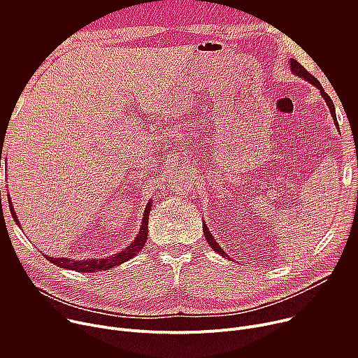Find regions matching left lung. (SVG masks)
<instances>
[{"mask_svg": "<svg viewBox=\"0 0 358 358\" xmlns=\"http://www.w3.org/2000/svg\"><path fill=\"white\" fill-rule=\"evenodd\" d=\"M290 71L293 72V73H296L297 76H301V78H304V79H312V76H310V73L306 71L297 61H294V59H292V62H290ZM206 236H207V241H208V243H210V246L214 249V250H217L218 253H221L222 252V249L220 248V245L213 239V236L210 235V232H206Z\"/></svg>", "mask_w": 358, "mask_h": 358, "instance_id": "8db88e82", "label": "left lung"}]
</instances>
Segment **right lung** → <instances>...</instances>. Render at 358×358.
<instances>
[{
  "label": "right lung",
  "instance_id": "1",
  "mask_svg": "<svg viewBox=\"0 0 358 358\" xmlns=\"http://www.w3.org/2000/svg\"><path fill=\"white\" fill-rule=\"evenodd\" d=\"M147 225H148V218L144 221V225L141 227V229H140L137 238L134 239V242L126 250H122L120 253H116V255H113V257H109L106 259H101V261H94L93 259V261H89V262H73V264H71L66 259H64V261L62 259L61 261L57 259L54 262L61 265V266H66L69 269L79 271V272H87V273L89 272L108 271L110 268H115V266H117V265L131 259L133 257H136L137 252H140V249H143V246H144V243L147 241V231H148Z\"/></svg>",
  "mask_w": 358,
  "mask_h": 358
}]
</instances>
